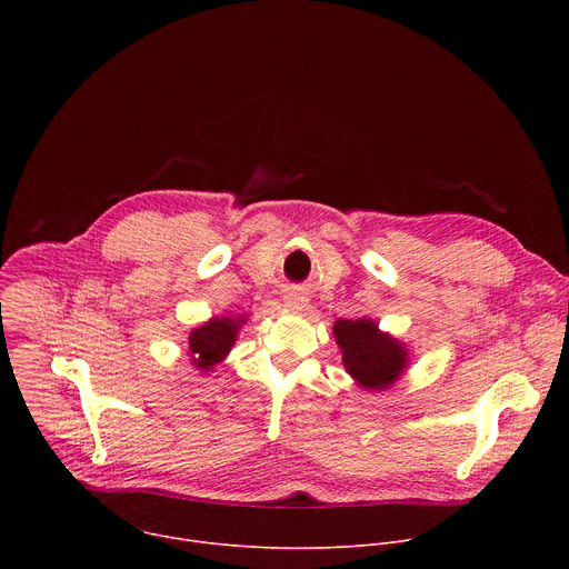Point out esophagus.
<instances>
[{"label":"esophagus","mask_w":569,"mask_h":569,"mask_svg":"<svg viewBox=\"0 0 569 569\" xmlns=\"http://www.w3.org/2000/svg\"><path fill=\"white\" fill-rule=\"evenodd\" d=\"M306 303H308V299H306V297H301V295H297V292L286 295V306H288V308H292V310H303V308H306Z\"/></svg>","instance_id":"1"}]
</instances>
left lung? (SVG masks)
<instances>
[{
  "mask_svg": "<svg viewBox=\"0 0 569 569\" xmlns=\"http://www.w3.org/2000/svg\"><path fill=\"white\" fill-rule=\"evenodd\" d=\"M333 336L342 351L345 369L365 389L382 391L391 387L408 367V349L378 331V323L371 319H338Z\"/></svg>",
  "mask_w": 569,
  "mask_h": 569,
  "instance_id": "obj_1",
  "label": "left lung"
}]
</instances>
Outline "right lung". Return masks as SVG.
<instances>
[{"instance_id": "right-lung-1", "label": "right lung", "mask_w": 569, "mask_h": 569, "mask_svg": "<svg viewBox=\"0 0 569 569\" xmlns=\"http://www.w3.org/2000/svg\"><path fill=\"white\" fill-rule=\"evenodd\" d=\"M248 321L246 315L240 317H213L202 327L193 329L189 336V351L196 369L211 371L224 356L231 351L240 323Z\"/></svg>"}]
</instances>
